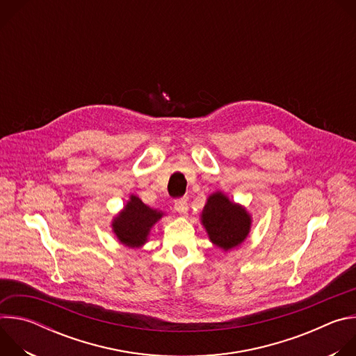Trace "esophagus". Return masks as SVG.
Masks as SVG:
<instances>
[{
  "label": "esophagus",
  "instance_id": "1",
  "mask_svg": "<svg viewBox=\"0 0 356 356\" xmlns=\"http://www.w3.org/2000/svg\"><path fill=\"white\" fill-rule=\"evenodd\" d=\"M175 210L181 214V216H186L187 211H188V206H187V201L184 198H180V200H176L175 201Z\"/></svg>",
  "mask_w": 356,
  "mask_h": 356
}]
</instances>
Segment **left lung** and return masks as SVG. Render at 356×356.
Masks as SVG:
<instances>
[{"label": "left lung", "instance_id": "8db88e82", "mask_svg": "<svg viewBox=\"0 0 356 356\" xmlns=\"http://www.w3.org/2000/svg\"><path fill=\"white\" fill-rule=\"evenodd\" d=\"M201 224L216 246L229 250L246 239L252 218L245 207L235 204L224 193L217 191L207 198L201 213Z\"/></svg>", "mask_w": 356, "mask_h": 356}]
</instances>
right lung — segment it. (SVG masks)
Wrapping results in <instances>:
<instances>
[{
  "mask_svg": "<svg viewBox=\"0 0 356 356\" xmlns=\"http://www.w3.org/2000/svg\"><path fill=\"white\" fill-rule=\"evenodd\" d=\"M162 211L143 204L136 195H131L124 210L113 220V231L118 241L128 248H140L149 236V232L161 218Z\"/></svg>",
  "mask_w": 356,
  "mask_h": 356,
  "instance_id": "1",
  "label": "right lung"
}]
</instances>
